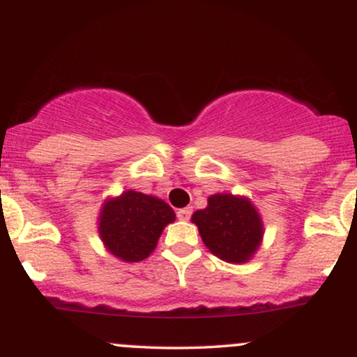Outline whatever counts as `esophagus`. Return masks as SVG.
Listing matches in <instances>:
<instances>
[{"mask_svg": "<svg viewBox=\"0 0 357 357\" xmlns=\"http://www.w3.org/2000/svg\"><path fill=\"white\" fill-rule=\"evenodd\" d=\"M191 215H192V208H191V206L181 208V210H178V213H176V216H178V218L183 220V221L190 220Z\"/></svg>", "mask_w": 357, "mask_h": 357, "instance_id": "1", "label": "esophagus"}]
</instances>
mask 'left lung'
Returning <instances> with one entry per match:
<instances>
[{
	"mask_svg": "<svg viewBox=\"0 0 357 357\" xmlns=\"http://www.w3.org/2000/svg\"><path fill=\"white\" fill-rule=\"evenodd\" d=\"M192 223L213 255L230 264L247 261L260 245L264 228L248 199L233 195H213L208 206L192 215Z\"/></svg>",
	"mask_w": 357,
	"mask_h": 357,
	"instance_id": "obj_1",
	"label": "left lung"
}]
</instances>
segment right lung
Instances as JSON below:
<instances>
[{
    "label": "right lung",
    "instance_id": "right-lung-1",
    "mask_svg": "<svg viewBox=\"0 0 357 357\" xmlns=\"http://www.w3.org/2000/svg\"><path fill=\"white\" fill-rule=\"evenodd\" d=\"M176 218L173 208L137 191H126L102 208L99 233L112 255L126 261H141L158 245L167 223Z\"/></svg>",
    "mask_w": 357,
    "mask_h": 357
}]
</instances>
